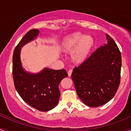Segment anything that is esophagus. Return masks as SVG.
Wrapping results in <instances>:
<instances>
[{
  "label": "esophagus",
  "instance_id": "34e87169",
  "mask_svg": "<svg viewBox=\"0 0 131 131\" xmlns=\"http://www.w3.org/2000/svg\"><path fill=\"white\" fill-rule=\"evenodd\" d=\"M72 71L71 69L69 70L68 72H67V74H68V76H71V74H72Z\"/></svg>",
  "mask_w": 131,
  "mask_h": 131
}]
</instances>
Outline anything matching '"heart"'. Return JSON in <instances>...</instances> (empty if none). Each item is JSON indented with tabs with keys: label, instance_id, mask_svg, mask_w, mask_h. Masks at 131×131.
I'll return each mask as SVG.
<instances>
[{
	"label": "heart",
	"instance_id": "heart-1",
	"mask_svg": "<svg viewBox=\"0 0 131 131\" xmlns=\"http://www.w3.org/2000/svg\"><path fill=\"white\" fill-rule=\"evenodd\" d=\"M93 42V39L91 36H84L81 33H75L64 39L62 48L63 50L69 52L74 48L71 53L72 60L75 63H81L88 56Z\"/></svg>",
	"mask_w": 131,
	"mask_h": 131
}]
</instances>
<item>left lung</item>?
<instances>
[{"label":"left lung","mask_w":131,"mask_h":131,"mask_svg":"<svg viewBox=\"0 0 131 131\" xmlns=\"http://www.w3.org/2000/svg\"><path fill=\"white\" fill-rule=\"evenodd\" d=\"M106 39V44L97 48L72 73L78 96L91 107L103 105L112 99L120 84L121 52L108 35Z\"/></svg>","instance_id":"left-lung-1"}]
</instances>
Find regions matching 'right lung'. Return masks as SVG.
Wrapping results in <instances>:
<instances>
[{
  "instance_id": "add662e5",
  "label": "right lung",
  "mask_w": 131,
  "mask_h": 131,
  "mask_svg": "<svg viewBox=\"0 0 131 131\" xmlns=\"http://www.w3.org/2000/svg\"><path fill=\"white\" fill-rule=\"evenodd\" d=\"M40 31L29 30L14 49L13 57V75L16 91L29 105L41 112L56 107L60 98L59 84L67 76L66 70H53L45 67L37 73L23 68L21 60V48L37 38Z\"/></svg>"
}]
</instances>
